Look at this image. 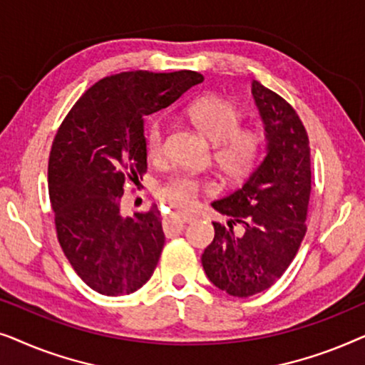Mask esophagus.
Returning a JSON list of instances; mask_svg holds the SVG:
<instances>
[{"mask_svg": "<svg viewBox=\"0 0 365 365\" xmlns=\"http://www.w3.org/2000/svg\"><path fill=\"white\" fill-rule=\"evenodd\" d=\"M173 217L176 219L179 222H184V224H189V222H194L196 221V217L191 216V214H182V212H176L173 214Z\"/></svg>", "mask_w": 365, "mask_h": 365, "instance_id": "obj_1", "label": "esophagus"}]
</instances>
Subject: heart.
<instances>
[{
	"label": "heart",
	"instance_id": "obj_1",
	"mask_svg": "<svg viewBox=\"0 0 365 365\" xmlns=\"http://www.w3.org/2000/svg\"><path fill=\"white\" fill-rule=\"evenodd\" d=\"M187 116L194 126L214 143V161L227 179L237 181L256 169L266 146V136L257 128H241L242 114L236 104L216 94H207L189 104ZM144 146L149 158H161L164 128L158 119L148 124ZM206 189H209L207 181L192 174L179 173L159 187V196L169 206L191 209L199 192Z\"/></svg>",
	"mask_w": 365,
	"mask_h": 365
}]
</instances>
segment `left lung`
I'll return each mask as SVG.
<instances>
[{
  "instance_id": "left-lung-1",
  "label": "left lung",
  "mask_w": 365,
  "mask_h": 365,
  "mask_svg": "<svg viewBox=\"0 0 365 365\" xmlns=\"http://www.w3.org/2000/svg\"><path fill=\"white\" fill-rule=\"evenodd\" d=\"M252 96L264 123L266 158L241 187L212 202L229 221L212 222L214 241L201 257L209 281L234 297L266 291L291 266L306 236L311 197V148L302 121L259 81H252Z\"/></svg>"
}]
</instances>
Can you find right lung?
<instances>
[{
  "mask_svg": "<svg viewBox=\"0 0 365 365\" xmlns=\"http://www.w3.org/2000/svg\"><path fill=\"white\" fill-rule=\"evenodd\" d=\"M196 71L113 74L93 84L64 118L48 164L59 246L93 291L126 296L151 279L164 247L161 212L121 214L124 184L148 169L144 116L168 108Z\"/></svg>",
  "mask_w": 365,
  "mask_h": 365,
  "instance_id": "right-lung-1",
  "label": "right lung"
}]
</instances>
